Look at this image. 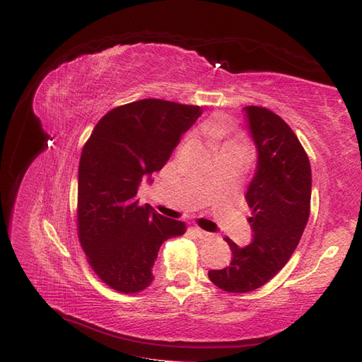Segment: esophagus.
<instances>
[{"label": "esophagus", "mask_w": 362, "mask_h": 362, "mask_svg": "<svg viewBox=\"0 0 362 362\" xmlns=\"http://www.w3.org/2000/svg\"><path fill=\"white\" fill-rule=\"evenodd\" d=\"M194 233L201 238V240H204V241H209V240H211L213 238V233H209V232H205V230H202V228H194Z\"/></svg>", "instance_id": "obj_1"}]
</instances>
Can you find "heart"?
Segmentation results:
<instances>
[{
  "mask_svg": "<svg viewBox=\"0 0 362 362\" xmlns=\"http://www.w3.org/2000/svg\"><path fill=\"white\" fill-rule=\"evenodd\" d=\"M202 130L213 143L221 146V149H224V148H244L245 149L244 138L233 132L232 124H230V121L224 117L210 118L204 124Z\"/></svg>",
  "mask_w": 362,
  "mask_h": 362,
  "instance_id": "b5f03b06",
  "label": "heart"
}]
</instances>
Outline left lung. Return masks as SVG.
<instances>
[{"instance_id":"left-lung-1","label":"left lung","mask_w":362,"mask_h":362,"mask_svg":"<svg viewBox=\"0 0 362 362\" xmlns=\"http://www.w3.org/2000/svg\"><path fill=\"white\" fill-rule=\"evenodd\" d=\"M245 113L258 149V166L245 201L252 243L245 247L224 238L232 261L209 279L226 292L244 294L263 286L280 272L302 238L311 209V166L308 153L286 122L261 105Z\"/></svg>"}]
</instances>
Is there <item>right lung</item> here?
<instances>
[{"mask_svg":"<svg viewBox=\"0 0 362 362\" xmlns=\"http://www.w3.org/2000/svg\"><path fill=\"white\" fill-rule=\"evenodd\" d=\"M201 107L141 99L98 121L79 161L78 236L88 264L107 286L136 294L153 280L160 245L185 233L136 199L144 174L160 171Z\"/></svg>","mask_w":362,"mask_h":362,"instance_id":"1","label":"right lung"}]
</instances>
